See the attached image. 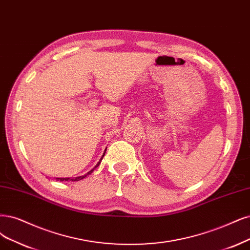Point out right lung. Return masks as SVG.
<instances>
[{"label": "right lung", "mask_w": 250, "mask_h": 250, "mask_svg": "<svg viewBox=\"0 0 250 250\" xmlns=\"http://www.w3.org/2000/svg\"><path fill=\"white\" fill-rule=\"evenodd\" d=\"M107 149V148H106ZM106 149H105V152H106ZM105 152H104V154H103V156H102L101 158V160L98 162V164L95 166L94 168H92L90 171H88L85 175H82V176H78V177H59V178H55V180L57 181H79V180H81V179H83V178H85L87 175H89V174H91L92 172H94V170L98 167V166L101 164V162H102V160H103V158H104V155H105Z\"/></svg>", "instance_id": "right-lung-1"}]
</instances>
